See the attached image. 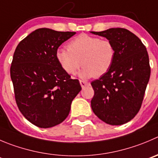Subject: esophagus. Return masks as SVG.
Returning a JSON list of instances; mask_svg holds the SVG:
<instances>
[{"mask_svg": "<svg viewBox=\"0 0 158 158\" xmlns=\"http://www.w3.org/2000/svg\"><path fill=\"white\" fill-rule=\"evenodd\" d=\"M80 84H81V86L82 88H85V87H86L87 85H89V83H88V82L85 81H81V80L80 81Z\"/></svg>", "mask_w": 158, "mask_h": 158, "instance_id": "esophagus-1", "label": "esophagus"}]
</instances>
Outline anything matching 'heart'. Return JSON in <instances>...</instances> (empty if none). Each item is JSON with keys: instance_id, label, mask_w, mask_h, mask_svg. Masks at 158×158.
<instances>
[{"instance_id": "1", "label": "heart", "mask_w": 158, "mask_h": 158, "mask_svg": "<svg viewBox=\"0 0 158 158\" xmlns=\"http://www.w3.org/2000/svg\"><path fill=\"white\" fill-rule=\"evenodd\" d=\"M67 49H58L56 59L61 68L69 74H75L83 66V78L99 77L106 74L115 57L113 43L109 40L81 34L67 43Z\"/></svg>"}]
</instances>
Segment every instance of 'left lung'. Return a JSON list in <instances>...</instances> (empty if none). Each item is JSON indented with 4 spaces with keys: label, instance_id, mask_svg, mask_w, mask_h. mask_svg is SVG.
<instances>
[{
    "label": "left lung",
    "instance_id": "8db88e82",
    "mask_svg": "<svg viewBox=\"0 0 158 158\" xmlns=\"http://www.w3.org/2000/svg\"><path fill=\"white\" fill-rule=\"evenodd\" d=\"M91 32L112 41L115 49L110 70L91 83L94 91L91 109L107 124L123 125L134 118L142 105L151 76L148 51L141 40L126 28Z\"/></svg>",
    "mask_w": 158,
    "mask_h": 158
}]
</instances>
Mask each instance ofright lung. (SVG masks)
<instances>
[{"label": "right lung", "instance_id": "right-lung-1", "mask_svg": "<svg viewBox=\"0 0 158 158\" xmlns=\"http://www.w3.org/2000/svg\"><path fill=\"white\" fill-rule=\"evenodd\" d=\"M74 31L39 28L19 43L10 66V78L19 110L33 125L50 128L69 115L72 101L81 90L56 59L59 46Z\"/></svg>", "mask_w": 158, "mask_h": 158}]
</instances>
